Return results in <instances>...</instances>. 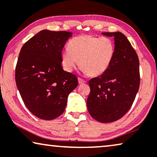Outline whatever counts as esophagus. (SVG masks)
Masks as SVG:
<instances>
[{
    "label": "esophagus",
    "mask_w": 157,
    "mask_h": 157,
    "mask_svg": "<svg viewBox=\"0 0 157 157\" xmlns=\"http://www.w3.org/2000/svg\"><path fill=\"white\" fill-rule=\"evenodd\" d=\"M78 82H79V85H82V84H85V83L86 82V81L84 80L83 79L79 78H78Z\"/></svg>",
    "instance_id": "34e87169"
}]
</instances>
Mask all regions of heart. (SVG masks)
I'll use <instances>...</instances> for the list:
<instances>
[{
	"mask_svg": "<svg viewBox=\"0 0 157 157\" xmlns=\"http://www.w3.org/2000/svg\"><path fill=\"white\" fill-rule=\"evenodd\" d=\"M114 52V44L109 37L79 35L70 40L68 48L63 50L61 64L66 72H71L79 63L84 72L98 76L109 68Z\"/></svg>",
	"mask_w": 157,
	"mask_h": 157,
	"instance_id": "heart-1",
	"label": "heart"
}]
</instances>
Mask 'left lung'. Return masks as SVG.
Listing matches in <instances>:
<instances>
[{
    "label": "left lung",
    "mask_w": 157,
    "mask_h": 157,
    "mask_svg": "<svg viewBox=\"0 0 157 157\" xmlns=\"http://www.w3.org/2000/svg\"><path fill=\"white\" fill-rule=\"evenodd\" d=\"M102 34L114 37L115 52L109 68L89 81L90 92L87 106L92 118L109 123L122 118L135 100L140 84V61L122 33Z\"/></svg>",
    "instance_id": "8db88e82"
}]
</instances>
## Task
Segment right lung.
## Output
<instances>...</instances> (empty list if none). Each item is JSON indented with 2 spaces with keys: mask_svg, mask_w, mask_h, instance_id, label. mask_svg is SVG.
Masks as SVG:
<instances>
[{
  "mask_svg": "<svg viewBox=\"0 0 157 157\" xmlns=\"http://www.w3.org/2000/svg\"><path fill=\"white\" fill-rule=\"evenodd\" d=\"M72 33L43 30L22 47L15 67V82L30 112L51 120L65 111L69 94L78 85V78L66 72L61 53Z\"/></svg>",
  "mask_w": 157,
  "mask_h": 157,
  "instance_id": "obj_1",
  "label": "right lung"
}]
</instances>
